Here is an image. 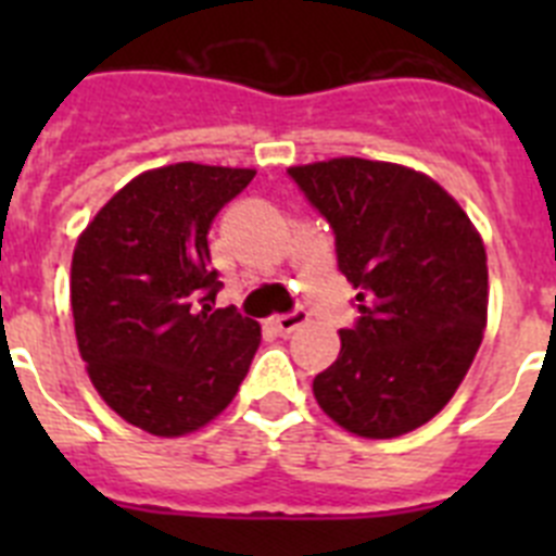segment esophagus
<instances>
[{
    "label": "esophagus",
    "instance_id": "obj_1",
    "mask_svg": "<svg viewBox=\"0 0 556 556\" xmlns=\"http://www.w3.org/2000/svg\"><path fill=\"white\" fill-rule=\"evenodd\" d=\"M306 323H308L306 312H292V314H281V317H273V320H269V326L281 333V337H287V333L298 331V328L306 326Z\"/></svg>",
    "mask_w": 556,
    "mask_h": 556
}]
</instances>
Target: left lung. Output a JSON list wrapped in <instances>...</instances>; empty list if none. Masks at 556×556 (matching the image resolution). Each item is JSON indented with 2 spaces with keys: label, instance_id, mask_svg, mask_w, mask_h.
I'll return each mask as SVG.
<instances>
[{
  "label": "left lung",
  "instance_id": "left-lung-1",
  "mask_svg": "<svg viewBox=\"0 0 556 556\" xmlns=\"http://www.w3.org/2000/svg\"><path fill=\"white\" fill-rule=\"evenodd\" d=\"M337 233L362 312L314 378L333 424L367 440L409 434L443 412L488 328V253L476 225L426 172L342 159L289 166Z\"/></svg>",
  "mask_w": 556,
  "mask_h": 556
}]
</instances>
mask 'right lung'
I'll use <instances>...</instances> for the list:
<instances>
[{
  "instance_id": "add662e5",
  "label": "right lung",
  "mask_w": 556,
  "mask_h": 556,
  "mask_svg": "<svg viewBox=\"0 0 556 556\" xmlns=\"http://www.w3.org/2000/svg\"><path fill=\"white\" fill-rule=\"evenodd\" d=\"M255 169L194 161L147 169L77 236L72 314L94 390L122 420L184 437L223 415L262 345V326L214 308L208 230Z\"/></svg>"
}]
</instances>
